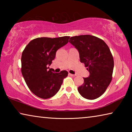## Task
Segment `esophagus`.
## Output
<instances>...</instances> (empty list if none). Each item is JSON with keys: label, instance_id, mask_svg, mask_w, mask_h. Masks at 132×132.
I'll return each mask as SVG.
<instances>
[{"label": "esophagus", "instance_id": "1", "mask_svg": "<svg viewBox=\"0 0 132 132\" xmlns=\"http://www.w3.org/2000/svg\"><path fill=\"white\" fill-rule=\"evenodd\" d=\"M69 76H72V77H75L76 76V75H73V74H71V73H69Z\"/></svg>", "mask_w": 132, "mask_h": 132}]
</instances>
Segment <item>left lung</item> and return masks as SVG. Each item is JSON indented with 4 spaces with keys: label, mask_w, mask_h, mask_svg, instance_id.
I'll list each match as a JSON object with an SVG mask.
<instances>
[{
    "label": "left lung",
    "mask_w": 132,
    "mask_h": 132,
    "mask_svg": "<svg viewBox=\"0 0 132 132\" xmlns=\"http://www.w3.org/2000/svg\"><path fill=\"white\" fill-rule=\"evenodd\" d=\"M69 42L79 51L80 60L90 73L78 87L82 97L94 100L104 93L112 80L114 62L108 45L103 40L90 35L72 37Z\"/></svg>",
    "instance_id": "1"
}]
</instances>
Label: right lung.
<instances>
[{
	"mask_svg": "<svg viewBox=\"0 0 132 132\" xmlns=\"http://www.w3.org/2000/svg\"><path fill=\"white\" fill-rule=\"evenodd\" d=\"M70 37H41L32 39L26 46L21 56V73L27 85L33 94L48 99L56 94L68 76L62 70L54 73L50 69L56 51L68 43Z\"/></svg>",
	"mask_w": 132,
	"mask_h": 132,
	"instance_id": "add662e5",
	"label": "right lung"
}]
</instances>
